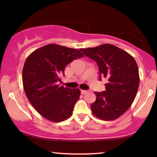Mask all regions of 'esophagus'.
<instances>
[{
	"mask_svg": "<svg viewBox=\"0 0 157 157\" xmlns=\"http://www.w3.org/2000/svg\"><path fill=\"white\" fill-rule=\"evenodd\" d=\"M87 92L88 91H86V90H81V94H86Z\"/></svg>",
	"mask_w": 157,
	"mask_h": 157,
	"instance_id": "esophagus-1",
	"label": "esophagus"
}]
</instances>
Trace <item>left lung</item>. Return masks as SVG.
<instances>
[{"label": "left lung", "mask_w": 157, "mask_h": 157, "mask_svg": "<svg viewBox=\"0 0 157 157\" xmlns=\"http://www.w3.org/2000/svg\"><path fill=\"white\" fill-rule=\"evenodd\" d=\"M85 55L94 60L100 80L108 79L105 91H95L97 99L91 105L94 116L102 120H113L130 108L140 84L137 64L132 56L111 44L81 48Z\"/></svg>", "instance_id": "8db88e82"}]
</instances>
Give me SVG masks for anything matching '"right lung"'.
<instances>
[{"mask_svg": "<svg viewBox=\"0 0 157 157\" xmlns=\"http://www.w3.org/2000/svg\"><path fill=\"white\" fill-rule=\"evenodd\" d=\"M83 57L79 50L48 44L27 57L23 68V84L27 98L36 111L52 122H61L71 116L80 98L78 89L60 86L65 68Z\"/></svg>", "mask_w": 157, "mask_h": 157, "instance_id": "right-lung-1", "label": "right lung"}]
</instances>
